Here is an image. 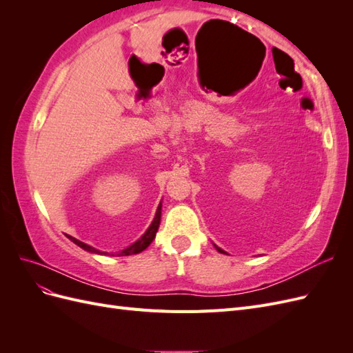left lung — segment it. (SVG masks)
<instances>
[{
	"label": "left lung",
	"mask_w": 353,
	"mask_h": 353,
	"mask_svg": "<svg viewBox=\"0 0 353 353\" xmlns=\"http://www.w3.org/2000/svg\"><path fill=\"white\" fill-rule=\"evenodd\" d=\"M216 249H218V252H221V253H225V252H223V250H222V249H219V248H216Z\"/></svg>",
	"instance_id": "left-lung-1"
}]
</instances>
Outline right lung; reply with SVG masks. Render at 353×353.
Listing matches in <instances>:
<instances>
[{
  "instance_id": "obj_1",
  "label": "right lung",
  "mask_w": 353,
  "mask_h": 353,
  "mask_svg": "<svg viewBox=\"0 0 353 353\" xmlns=\"http://www.w3.org/2000/svg\"><path fill=\"white\" fill-rule=\"evenodd\" d=\"M160 209H162V206H159V209H157V212H156V216H154V221L152 222V225H150V228H148L147 231H145V234L144 236L138 240V241H135L132 245H130V248H126L125 250H122L119 254L117 256H130V254H137V253H140V252H143V250H145L148 245H150V243L154 240V237H156V232H157V230H159V225H160V215H162V212H160ZM74 244H78L79 248H82L83 250H87V252H92V253H101L100 250H97V249H94V248H91V245H88V244H85V243H82V241H79V240H77V239H73V237H70V236H68ZM103 254V253H101ZM105 254V253H104Z\"/></svg>"
}]
</instances>
